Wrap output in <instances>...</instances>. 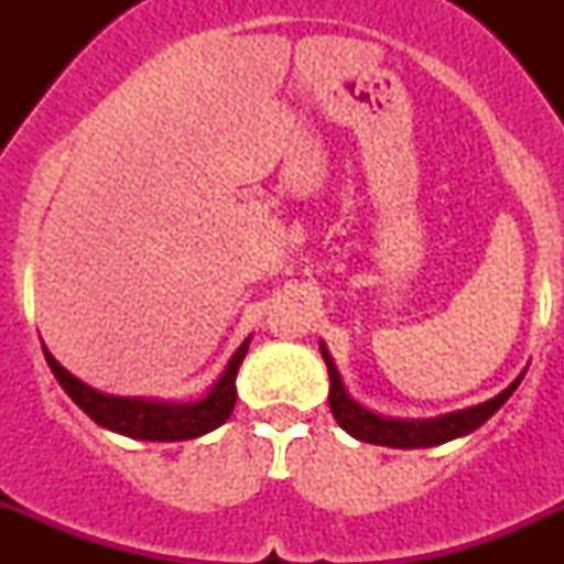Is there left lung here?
<instances>
[{"instance_id": "8db88e82", "label": "left lung", "mask_w": 564, "mask_h": 564, "mask_svg": "<svg viewBox=\"0 0 564 564\" xmlns=\"http://www.w3.org/2000/svg\"><path fill=\"white\" fill-rule=\"evenodd\" d=\"M318 347H322V358H325L327 372H330V410L338 426L347 435L356 437V441L376 443V446H392V449H426V446H441V443L475 432L477 426H482L511 398V392L520 387L522 376H525L522 372L520 378L508 383L500 395H495L486 403H477V406H468V410L449 412V415L441 417H423V421H398V417L376 415V412L364 410L358 401H352L347 395V390H344L341 376H338L327 347L325 344H318Z\"/></svg>"}]
</instances>
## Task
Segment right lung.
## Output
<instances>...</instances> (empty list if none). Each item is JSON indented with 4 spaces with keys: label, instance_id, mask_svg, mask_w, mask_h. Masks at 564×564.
<instances>
[{
    "label": "right lung",
    "instance_id": "add662e5",
    "mask_svg": "<svg viewBox=\"0 0 564 564\" xmlns=\"http://www.w3.org/2000/svg\"><path fill=\"white\" fill-rule=\"evenodd\" d=\"M248 341H251V338H246V341L239 344V350L231 356L226 372L217 378V383H214L200 401L194 403H169L147 401V398L107 395V392L93 390V387H87L84 381H78L73 372L64 370L62 364L50 356L47 347H44V358H47L50 370H53L56 381L62 383V390L67 392V395L98 423V426L118 432V435L134 437V441L172 443L200 437L228 421V415L234 412V403H237V372L239 364H242V358H246L248 352Z\"/></svg>",
    "mask_w": 564,
    "mask_h": 564
}]
</instances>
